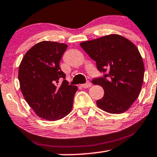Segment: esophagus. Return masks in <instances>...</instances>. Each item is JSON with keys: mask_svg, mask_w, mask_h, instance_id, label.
Returning a JSON list of instances; mask_svg holds the SVG:
<instances>
[{"mask_svg": "<svg viewBox=\"0 0 157 157\" xmlns=\"http://www.w3.org/2000/svg\"><path fill=\"white\" fill-rule=\"evenodd\" d=\"M90 86H91V83H90V82H87V83L82 85V87H83V88H88V87H90Z\"/></svg>", "mask_w": 157, "mask_h": 157, "instance_id": "obj_1", "label": "esophagus"}]
</instances>
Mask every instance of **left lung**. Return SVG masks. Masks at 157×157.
I'll return each instance as SVG.
<instances>
[{
	"mask_svg": "<svg viewBox=\"0 0 157 157\" xmlns=\"http://www.w3.org/2000/svg\"><path fill=\"white\" fill-rule=\"evenodd\" d=\"M81 47L96 61L102 76L92 83L102 86L104 96L99 108L112 114L123 113L138 98L144 80V67L139 49L132 42L117 34L83 42Z\"/></svg>",
	"mask_w": 157,
	"mask_h": 157,
	"instance_id": "1",
	"label": "left lung"
}]
</instances>
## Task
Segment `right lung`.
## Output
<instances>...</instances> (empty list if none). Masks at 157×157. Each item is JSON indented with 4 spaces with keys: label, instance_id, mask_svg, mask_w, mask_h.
Instances as JSON below:
<instances>
[{
    "label": "right lung",
    "instance_id": "right-lung-1",
    "mask_svg": "<svg viewBox=\"0 0 157 157\" xmlns=\"http://www.w3.org/2000/svg\"><path fill=\"white\" fill-rule=\"evenodd\" d=\"M67 48L64 43L40 42L28 50L19 66L18 80L25 100L36 115L48 121L60 120L71 112L78 90L69 85L60 67Z\"/></svg>",
    "mask_w": 157,
    "mask_h": 157
}]
</instances>
